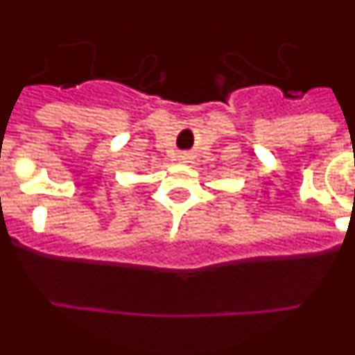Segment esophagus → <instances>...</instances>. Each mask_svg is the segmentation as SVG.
<instances>
[{
	"mask_svg": "<svg viewBox=\"0 0 355 355\" xmlns=\"http://www.w3.org/2000/svg\"><path fill=\"white\" fill-rule=\"evenodd\" d=\"M183 158H188V156H183Z\"/></svg>",
	"mask_w": 355,
	"mask_h": 355,
	"instance_id": "esophagus-1",
	"label": "esophagus"
}]
</instances>
